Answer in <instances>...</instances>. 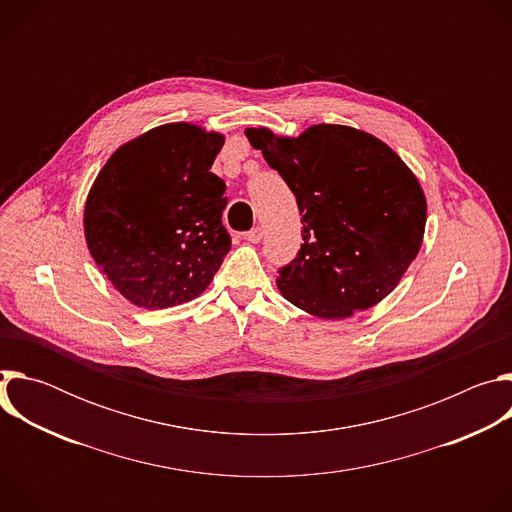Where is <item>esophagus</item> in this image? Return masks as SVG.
Wrapping results in <instances>:
<instances>
[{
	"label": "esophagus",
	"instance_id": "esophagus-1",
	"mask_svg": "<svg viewBox=\"0 0 512 512\" xmlns=\"http://www.w3.org/2000/svg\"><path fill=\"white\" fill-rule=\"evenodd\" d=\"M245 239H247L249 243H261V239H263V229H261V227H255V229L247 231V233H245Z\"/></svg>",
	"mask_w": 512,
	"mask_h": 512
}]
</instances>
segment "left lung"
<instances>
[{"instance_id": "left-lung-1", "label": "left lung", "mask_w": 512, "mask_h": 512, "mask_svg": "<svg viewBox=\"0 0 512 512\" xmlns=\"http://www.w3.org/2000/svg\"><path fill=\"white\" fill-rule=\"evenodd\" d=\"M245 135L302 214L304 243L277 277L283 298L318 318L342 320L389 296L425 231V196L403 160L346 125H314L300 137L265 127Z\"/></svg>"}]
</instances>
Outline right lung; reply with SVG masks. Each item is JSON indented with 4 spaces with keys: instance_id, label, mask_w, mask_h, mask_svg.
<instances>
[{
    "instance_id": "obj_1",
    "label": "right lung",
    "mask_w": 512,
    "mask_h": 512,
    "mask_svg": "<svg viewBox=\"0 0 512 512\" xmlns=\"http://www.w3.org/2000/svg\"><path fill=\"white\" fill-rule=\"evenodd\" d=\"M223 143L218 133L170 123L121 145L99 172L85 206L87 245L131 304L190 302L223 265L229 200L210 172Z\"/></svg>"
}]
</instances>
